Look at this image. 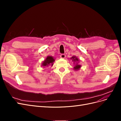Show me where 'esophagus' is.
<instances>
[{
  "mask_svg": "<svg viewBox=\"0 0 121 121\" xmlns=\"http://www.w3.org/2000/svg\"><path fill=\"white\" fill-rule=\"evenodd\" d=\"M60 56L62 58H65V54H61Z\"/></svg>",
  "mask_w": 121,
  "mask_h": 121,
  "instance_id": "obj_1",
  "label": "esophagus"
}]
</instances>
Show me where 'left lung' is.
I'll list each match as a JSON object with an SVG mask.
<instances>
[{
	"label": "left lung",
	"mask_w": 121,
	"mask_h": 121,
	"mask_svg": "<svg viewBox=\"0 0 121 121\" xmlns=\"http://www.w3.org/2000/svg\"><path fill=\"white\" fill-rule=\"evenodd\" d=\"M71 60H72L73 61V63H74V69L75 71H78L79 69L81 68V65H80L79 63L80 62V60L78 58H77L76 56H73L72 57L70 58Z\"/></svg>",
	"instance_id": "left-lung-1"
}]
</instances>
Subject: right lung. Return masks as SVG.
<instances>
[{
	"label": "right lung",
	"mask_w": 121,
	"mask_h": 121,
	"mask_svg": "<svg viewBox=\"0 0 121 121\" xmlns=\"http://www.w3.org/2000/svg\"><path fill=\"white\" fill-rule=\"evenodd\" d=\"M55 59L53 56H48L46 57L44 60L43 61L41 65L43 67H48L49 65H51V66L52 67L53 65V63Z\"/></svg>",
	"instance_id": "obj_1"
}]
</instances>
